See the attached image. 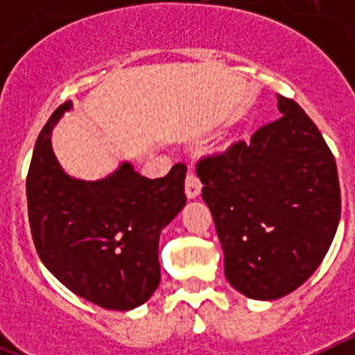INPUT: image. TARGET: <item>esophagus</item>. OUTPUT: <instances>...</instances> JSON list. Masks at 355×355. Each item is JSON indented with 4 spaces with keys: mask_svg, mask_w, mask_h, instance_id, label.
<instances>
[{
    "mask_svg": "<svg viewBox=\"0 0 355 355\" xmlns=\"http://www.w3.org/2000/svg\"><path fill=\"white\" fill-rule=\"evenodd\" d=\"M200 188H202V184H200L199 178L193 174V171H188L187 180H184V192H187L188 199H196L200 193Z\"/></svg>",
    "mask_w": 355,
    "mask_h": 355,
    "instance_id": "esophagus-1",
    "label": "esophagus"
}]
</instances>
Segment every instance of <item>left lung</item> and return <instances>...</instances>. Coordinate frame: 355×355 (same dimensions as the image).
Returning <instances> with one entry per match:
<instances>
[{"instance_id":"8db88e82","label":"left lung","mask_w":355,"mask_h":355,"mask_svg":"<svg viewBox=\"0 0 355 355\" xmlns=\"http://www.w3.org/2000/svg\"><path fill=\"white\" fill-rule=\"evenodd\" d=\"M281 117L197 162L231 286L275 300L325 258L341 215L338 168L315 122L279 96Z\"/></svg>"}]
</instances>
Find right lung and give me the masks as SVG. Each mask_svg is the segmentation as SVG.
I'll use <instances>...</instances> for the list:
<instances>
[{
    "instance_id": "obj_1",
    "label": "right lung",
    "mask_w": 355,
    "mask_h": 355,
    "mask_svg": "<svg viewBox=\"0 0 355 355\" xmlns=\"http://www.w3.org/2000/svg\"><path fill=\"white\" fill-rule=\"evenodd\" d=\"M69 108L71 101L53 112L31 156V238L44 265L72 293L128 311L158 288L159 233L187 205V167L175 163L167 175L149 180L124 162L105 180H74L51 147L53 128Z\"/></svg>"
}]
</instances>
